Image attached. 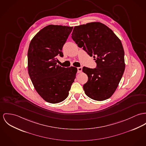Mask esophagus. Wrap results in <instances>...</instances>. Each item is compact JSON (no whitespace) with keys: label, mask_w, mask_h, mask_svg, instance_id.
<instances>
[{"label":"esophagus","mask_w":146,"mask_h":146,"mask_svg":"<svg viewBox=\"0 0 146 146\" xmlns=\"http://www.w3.org/2000/svg\"><path fill=\"white\" fill-rule=\"evenodd\" d=\"M82 67L77 68V72H78V73L82 72Z\"/></svg>","instance_id":"34e87169"}]
</instances>
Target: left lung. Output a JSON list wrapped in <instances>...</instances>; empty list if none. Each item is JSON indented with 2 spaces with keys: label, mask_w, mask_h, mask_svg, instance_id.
<instances>
[{
  "label": "left lung",
  "mask_w": 146,
  "mask_h": 146,
  "mask_svg": "<svg viewBox=\"0 0 146 146\" xmlns=\"http://www.w3.org/2000/svg\"><path fill=\"white\" fill-rule=\"evenodd\" d=\"M72 38L79 47L93 56L97 64L95 68L82 69L88 77L83 85L86 94L96 101L108 99L117 89L125 69L121 41L110 28L100 22L74 27Z\"/></svg>",
  "instance_id": "obj_1"
}]
</instances>
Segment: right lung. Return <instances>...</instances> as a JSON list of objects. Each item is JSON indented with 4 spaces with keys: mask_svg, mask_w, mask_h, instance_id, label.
Returning <instances> with one entry per match:
<instances>
[{
    "mask_svg": "<svg viewBox=\"0 0 146 146\" xmlns=\"http://www.w3.org/2000/svg\"><path fill=\"white\" fill-rule=\"evenodd\" d=\"M73 28L46 26L34 36L29 46V77L38 93L49 103H58L66 100L76 78L77 68L56 64L57 57L63 56L62 48Z\"/></svg>",
    "mask_w": 146,
    "mask_h": 146,
    "instance_id": "add662e5",
    "label": "right lung"
}]
</instances>
